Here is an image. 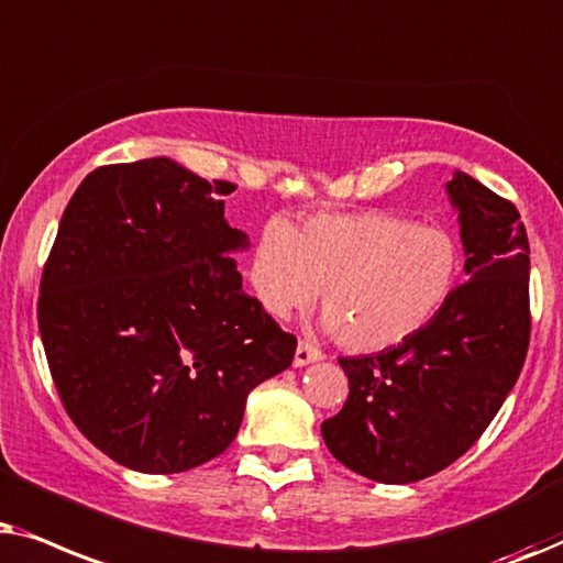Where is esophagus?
I'll use <instances>...</instances> for the list:
<instances>
[{"mask_svg": "<svg viewBox=\"0 0 563 563\" xmlns=\"http://www.w3.org/2000/svg\"><path fill=\"white\" fill-rule=\"evenodd\" d=\"M321 357H324V355H321V350L313 347L311 342H298L296 355H294V365H296V368H303V365L317 363V360H321Z\"/></svg>", "mask_w": 563, "mask_h": 563, "instance_id": "obj_1", "label": "esophagus"}]
</instances>
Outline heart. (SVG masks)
<instances>
[{"instance_id": "obj_1", "label": "heart", "mask_w": 563, "mask_h": 563, "mask_svg": "<svg viewBox=\"0 0 563 563\" xmlns=\"http://www.w3.org/2000/svg\"><path fill=\"white\" fill-rule=\"evenodd\" d=\"M461 269L451 231L384 211L321 213L301 229L269 221L257 239L252 283L273 317L321 311L336 342L378 352L407 342L443 311Z\"/></svg>"}]
</instances>
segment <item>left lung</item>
<instances>
[{"label":"left lung","instance_id":"1","mask_svg":"<svg viewBox=\"0 0 563 563\" xmlns=\"http://www.w3.org/2000/svg\"><path fill=\"white\" fill-rule=\"evenodd\" d=\"M459 211L466 280L407 342L340 357L350 380L321 424L329 453L380 484H411L459 461L512 391L530 342V246L509 200L466 172L445 185Z\"/></svg>","mask_w":563,"mask_h":563}]
</instances>
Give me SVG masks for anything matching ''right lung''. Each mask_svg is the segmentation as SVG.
I'll return each mask as SVG.
<instances>
[{"label":"right lung","instance_id":"right-lung-1","mask_svg":"<svg viewBox=\"0 0 563 563\" xmlns=\"http://www.w3.org/2000/svg\"><path fill=\"white\" fill-rule=\"evenodd\" d=\"M169 156L81 179L43 267L37 327L66 411L120 466L179 474L216 459L246 396L294 363L283 332L242 288L250 246L219 195Z\"/></svg>","mask_w":563,"mask_h":563}]
</instances>
